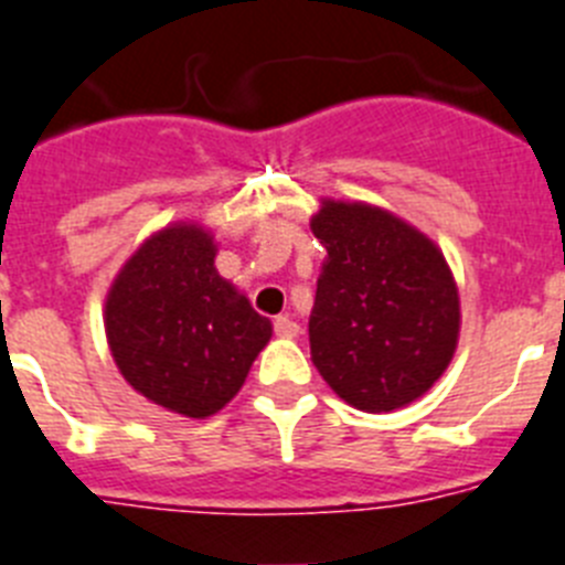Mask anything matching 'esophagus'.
<instances>
[{
  "label": "esophagus",
  "mask_w": 565,
  "mask_h": 565,
  "mask_svg": "<svg viewBox=\"0 0 565 565\" xmlns=\"http://www.w3.org/2000/svg\"><path fill=\"white\" fill-rule=\"evenodd\" d=\"M274 334L291 340V337L300 334V326H297V322H294L291 317H277V320H274Z\"/></svg>",
  "instance_id": "esophagus-1"
}]
</instances>
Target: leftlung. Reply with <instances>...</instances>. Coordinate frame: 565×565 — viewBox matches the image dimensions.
I'll return each instance as SVG.
<instances>
[{"label": "left lung", "instance_id": "8db88e82", "mask_svg": "<svg viewBox=\"0 0 565 565\" xmlns=\"http://www.w3.org/2000/svg\"><path fill=\"white\" fill-rule=\"evenodd\" d=\"M322 259L308 320L322 380L360 412H394L431 388L460 337V297L443 250L365 202L322 200Z\"/></svg>", "mask_w": 565, "mask_h": 565}]
</instances>
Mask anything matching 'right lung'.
I'll list each match as a JSON object with an SVG mask.
<instances>
[{
	"mask_svg": "<svg viewBox=\"0 0 565 565\" xmlns=\"http://www.w3.org/2000/svg\"><path fill=\"white\" fill-rule=\"evenodd\" d=\"M211 231L173 223L148 236L105 300L114 363L134 392L205 420L236 397L271 322L214 265Z\"/></svg>",
	"mask_w": 565,
	"mask_h": 565,
	"instance_id": "1",
	"label": "right lung"
}]
</instances>
